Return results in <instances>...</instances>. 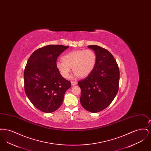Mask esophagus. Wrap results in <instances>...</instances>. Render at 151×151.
<instances>
[{"mask_svg": "<svg viewBox=\"0 0 151 151\" xmlns=\"http://www.w3.org/2000/svg\"><path fill=\"white\" fill-rule=\"evenodd\" d=\"M71 85L73 86H76V84H77V83H76V82H75V81H71Z\"/></svg>", "mask_w": 151, "mask_h": 151, "instance_id": "obj_1", "label": "esophagus"}]
</instances>
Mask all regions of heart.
Listing matches in <instances>:
<instances>
[{
  "label": "heart",
  "mask_w": 151,
  "mask_h": 151,
  "mask_svg": "<svg viewBox=\"0 0 151 151\" xmlns=\"http://www.w3.org/2000/svg\"><path fill=\"white\" fill-rule=\"evenodd\" d=\"M97 61L94 51L91 49L72 51L62 57L56 67L63 78L69 77L72 68L73 76L86 78L93 71Z\"/></svg>",
  "instance_id": "obj_1"
}]
</instances>
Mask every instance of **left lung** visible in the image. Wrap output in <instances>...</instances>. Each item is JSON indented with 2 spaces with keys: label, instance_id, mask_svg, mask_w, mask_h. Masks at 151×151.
<instances>
[{
  "label": "left lung",
  "instance_id": "obj_1",
  "mask_svg": "<svg viewBox=\"0 0 151 151\" xmlns=\"http://www.w3.org/2000/svg\"><path fill=\"white\" fill-rule=\"evenodd\" d=\"M94 51L97 61L93 71L80 80V103L88 111L97 113L111 103L118 93L119 82L118 65L113 55L97 45L88 46Z\"/></svg>",
  "mask_w": 151,
  "mask_h": 151
}]
</instances>
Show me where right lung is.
Wrapping results in <instances>:
<instances>
[{
	"label": "right lung",
	"instance_id": "right-lung-1",
	"mask_svg": "<svg viewBox=\"0 0 151 151\" xmlns=\"http://www.w3.org/2000/svg\"><path fill=\"white\" fill-rule=\"evenodd\" d=\"M69 46L50 45L34 51L26 65L25 92L37 109L49 113L63 103L71 82L62 76L56 67L57 58Z\"/></svg>",
	"mask_w": 151,
	"mask_h": 151
}]
</instances>
